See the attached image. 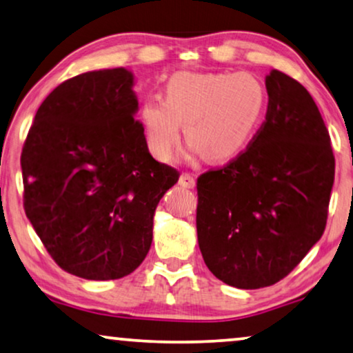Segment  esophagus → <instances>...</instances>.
I'll return each instance as SVG.
<instances>
[{"mask_svg":"<svg viewBox=\"0 0 353 353\" xmlns=\"http://www.w3.org/2000/svg\"><path fill=\"white\" fill-rule=\"evenodd\" d=\"M179 183L185 188H193L195 187L196 181H195V177L190 174V172H182L181 177H179Z\"/></svg>","mask_w":353,"mask_h":353,"instance_id":"esophagus-1","label":"esophagus"}]
</instances>
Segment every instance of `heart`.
<instances>
[{"mask_svg":"<svg viewBox=\"0 0 353 353\" xmlns=\"http://www.w3.org/2000/svg\"><path fill=\"white\" fill-rule=\"evenodd\" d=\"M166 101L152 97L142 123L153 155L171 160L183 139L203 160L228 161L245 150L267 108V89L251 73H176L166 83Z\"/></svg>","mask_w":353,"mask_h":353,"instance_id":"1","label":"heart"}]
</instances>
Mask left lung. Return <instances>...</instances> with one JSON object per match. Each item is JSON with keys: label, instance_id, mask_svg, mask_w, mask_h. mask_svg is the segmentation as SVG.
Listing matches in <instances>:
<instances>
[{"label": "left lung", "instance_id": "1", "mask_svg": "<svg viewBox=\"0 0 353 353\" xmlns=\"http://www.w3.org/2000/svg\"><path fill=\"white\" fill-rule=\"evenodd\" d=\"M265 121L245 152L196 179L198 245L227 285H275L323 235L334 155L319 107L280 70L265 77Z\"/></svg>", "mask_w": 353, "mask_h": 353}]
</instances>
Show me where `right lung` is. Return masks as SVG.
<instances>
[{
  "label": "right lung",
  "instance_id": "add662e5",
  "mask_svg": "<svg viewBox=\"0 0 353 353\" xmlns=\"http://www.w3.org/2000/svg\"><path fill=\"white\" fill-rule=\"evenodd\" d=\"M132 83L126 68L61 83L22 148L28 221L54 262L86 280H117L142 264L158 203L179 179L148 152Z\"/></svg>",
  "mask_w": 353,
  "mask_h": 353
}]
</instances>
